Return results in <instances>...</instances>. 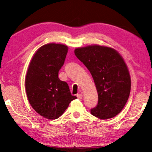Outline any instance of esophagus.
Listing matches in <instances>:
<instances>
[{"mask_svg":"<svg viewBox=\"0 0 152 152\" xmlns=\"http://www.w3.org/2000/svg\"><path fill=\"white\" fill-rule=\"evenodd\" d=\"M76 96H77V97H78V99H82V96H82V94H78L76 95Z\"/></svg>","mask_w":152,"mask_h":152,"instance_id":"esophagus-1","label":"esophagus"}]
</instances>
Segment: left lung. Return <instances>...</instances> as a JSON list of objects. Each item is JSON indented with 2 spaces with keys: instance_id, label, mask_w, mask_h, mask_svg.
I'll return each instance as SVG.
<instances>
[{
  "instance_id": "left-lung-1",
  "label": "left lung",
  "mask_w": 152,
  "mask_h": 152,
  "mask_svg": "<svg viewBox=\"0 0 152 152\" xmlns=\"http://www.w3.org/2000/svg\"><path fill=\"white\" fill-rule=\"evenodd\" d=\"M74 53L90 71L99 96L92 115L101 119L116 116L127 102L131 77L124 60L111 48L99 45L76 48Z\"/></svg>"
}]
</instances>
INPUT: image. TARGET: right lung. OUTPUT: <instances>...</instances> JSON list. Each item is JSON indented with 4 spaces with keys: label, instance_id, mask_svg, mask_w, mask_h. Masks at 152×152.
Listing matches in <instances>:
<instances>
[{
    "label": "right lung",
    "instance_id": "add662e5",
    "mask_svg": "<svg viewBox=\"0 0 152 152\" xmlns=\"http://www.w3.org/2000/svg\"><path fill=\"white\" fill-rule=\"evenodd\" d=\"M68 49L57 43L43 45L35 53L28 68L25 78L28 100L33 109L46 119H58L77 98L71 94L68 84L58 78Z\"/></svg>",
    "mask_w": 152,
    "mask_h": 152
}]
</instances>
